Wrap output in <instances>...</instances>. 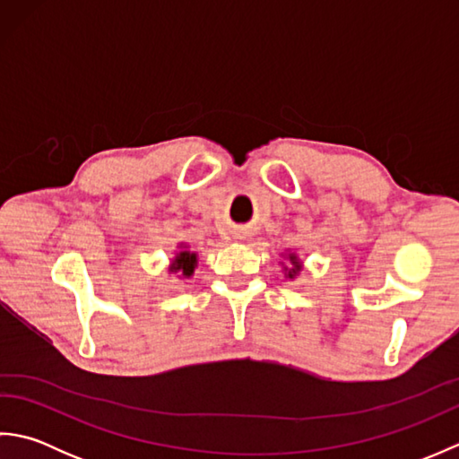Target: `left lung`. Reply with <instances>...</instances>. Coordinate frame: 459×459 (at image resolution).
I'll list each match as a JSON object with an SVG mask.
<instances>
[{"mask_svg": "<svg viewBox=\"0 0 459 459\" xmlns=\"http://www.w3.org/2000/svg\"><path fill=\"white\" fill-rule=\"evenodd\" d=\"M290 260H291V262H294V268H291V272H290V274H288V276L291 278V276H294V274H296V272L299 270V264H298V262H296V256H294V255H291V256H290Z\"/></svg>", "mask_w": 459, "mask_h": 459, "instance_id": "1", "label": "left lung"}]
</instances>
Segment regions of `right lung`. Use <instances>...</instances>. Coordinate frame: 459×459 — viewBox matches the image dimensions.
Segmentation results:
<instances>
[{"mask_svg":"<svg viewBox=\"0 0 459 459\" xmlns=\"http://www.w3.org/2000/svg\"><path fill=\"white\" fill-rule=\"evenodd\" d=\"M195 264H197V255L189 250H183L178 256H175L171 272H181L183 276H191L195 270Z\"/></svg>","mask_w":459,"mask_h":459,"instance_id":"add662e5","label":"right lung"}]
</instances>
